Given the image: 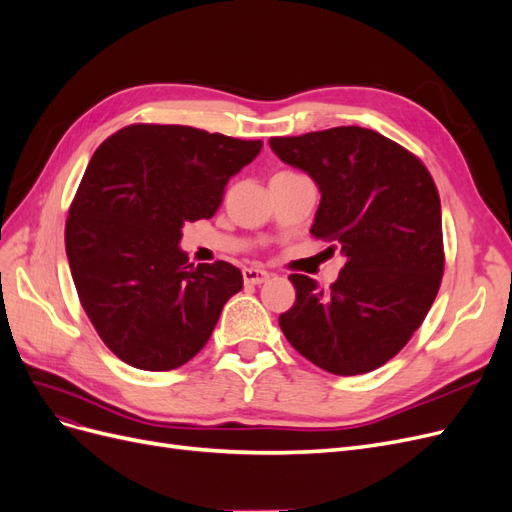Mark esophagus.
Listing matches in <instances>:
<instances>
[{
	"label": "esophagus",
	"mask_w": 512,
	"mask_h": 512,
	"mask_svg": "<svg viewBox=\"0 0 512 512\" xmlns=\"http://www.w3.org/2000/svg\"><path fill=\"white\" fill-rule=\"evenodd\" d=\"M242 278H244L246 285H261V283H266V280L270 278V272L261 270V268H244L242 270Z\"/></svg>",
	"instance_id": "1"
}]
</instances>
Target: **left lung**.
Wrapping results in <instances>:
<instances>
[{"label":"left lung","instance_id":"obj_1","mask_svg":"<svg viewBox=\"0 0 512 512\" xmlns=\"http://www.w3.org/2000/svg\"><path fill=\"white\" fill-rule=\"evenodd\" d=\"M272 151L321 191L310 234L346 263L323 289L291 274L285 338L338 376L366 374L398 355L432 308L444 272L440 195L419 157L378 131L332 127L270 138Z\"/></svg>","mask_w":512,"mask_h":512}]
</instances>
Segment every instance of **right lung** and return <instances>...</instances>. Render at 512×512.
Listing matches in <instances>:
<instances>
[{"instance_id":"1","label":"right lung","mask_w":512,"mask_h":512,"mask_svg":"<svg viewBox=\"0 0 512 512\" xmlns=\"http://www.w3.org/2000/svg\"><path fill=\"white\" fill-rule=\"evenodd\" d=\"M261 146L153 123L127 125L97 146L70 206L65 253L82 308L125 364H187L242 289L232 263L193 266L178 242L185 223L217 212L229 178Z\"/></svg>"}]
</instances>
